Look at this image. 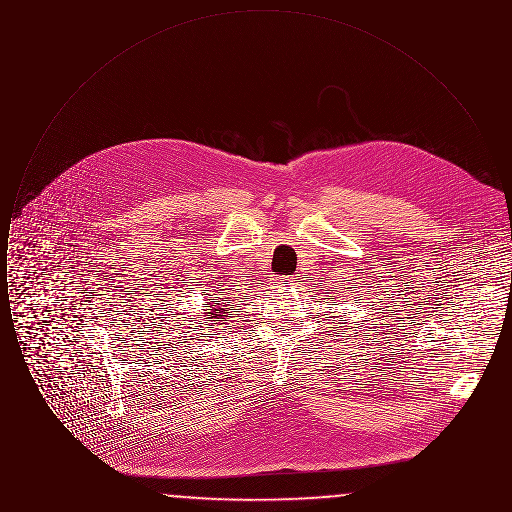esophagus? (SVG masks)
<instances>
[{"label":"esophagus","mask_w":512,"mask_h":512,"mask_svg":"<svg viewBox=\"0 0 512 512\" xmlns=\"http://www.w3.org/2000/svg\"><path fill=\"white\" fill-rule=\"evenodd\" d=\"M293 282H295V278H293V276H282V278L278 280V284H280V286H293Z\"/></svg>","instance_id":"1"}]
</instances>
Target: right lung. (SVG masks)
<instances>
[{"label":"right lung","instance_id":"1","mask_svg":"<svg viewBox=\"0 0 512 512\" xmlns=\"http://www.w3.org/2000/svg\"><path fill=\"white\" fill-rule=\"evenodd\" d=\"M220 295H224V293L219 292ZM226 300V304H222L221 301ZM207 303V307L209 309H203L205 313H201V315H197L199 318V324H205V326H217V324H224L222 320L228 317V311H234V307L232 305H228V301H230V297H217V301H213V299H205ZM207 319L208 322L205 323L204 320Z\"/></svg>","mask_w":512,"mask_h":512}]
</instances>
